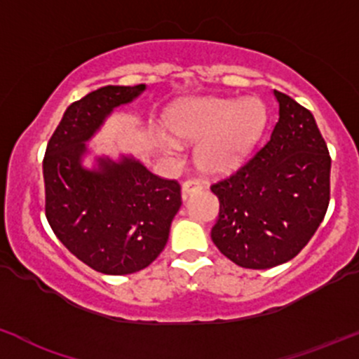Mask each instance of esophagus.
Masks as SVG:
<instances>
[{"instance_id":"obj_1","label":"esophagus","mask_w":359,"mask_h":359,"mask_svg":"<svg viewBox=\"0 0 359 359\" xmlns=\"http://www.w3.org/2000/svg\"><path fill=\"white\" fill-rule=\"evenodd\" d=\"M201 182H199V180H196V179H187L186 182L182 184V194L184 196H187V194H191V192H198V191H201Z\"/></svg>"}]
</instances>
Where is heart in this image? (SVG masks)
Instances as JSON below:
<instances>
[{
  "label": "heart",
  "mask_w": 359,
  "mask_h": 359,
  "mask_svg": "<svg viewBox=\"0 0 359 359\" xmlns=\"http://www.w3.org/2000/svg\"><path fill=\"white\" fill-rule=\"evenodd\" d=\"M172 134L198 142V163L208 173H227L244 163L266 126L265 104L255 97L237 101L196 97L173 104L165 115ZM177 151L173 141L165 142Z\"/></svg>",
  "instance_id": "heart-1"
}]
</instances>
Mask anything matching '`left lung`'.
<instances>
[{"label":"left lung","instance_id":"obj_1","mask_svg":"<svg viewBox=\"0 0 359 359\" xmlns=\"http://www.w3.org/2000/svg\"><path fill=\"white\" fill-rule=\"evenodd\" d=\"M269 141L211 184L220 201L211 241L243 269L289 262L309 243L330 201V154L311 111L284 93Z\"/></svg>","mask_w":359,"mask_h":359}]
</instances>
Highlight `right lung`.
I'll return each mask as SVG.
<instances>
[{
    "label": "right lung",
    "instance_id": "1",
    "mask_svg": "<svg viewBox=\"0 0 359 359\" xmlns=\"http://www.w3.org/2000/svg\"><path fill=\"white\" fill-rule=\"evenodd\" d=\"M146 89L104 86L72 103L53 132L43 160L44 211L55 236L93 270L127 275L149 266L163 251L182 205L180 184L151 173L134 158H100L82 167L84 142L120 104Z\"/></svg>",
    "mask_w": 359,
    "mask_h": 359
}]
</instances>
